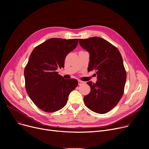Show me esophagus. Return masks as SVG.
<instances>
[{
  "label": "esophagus",
  "mask_w": 149,
  "mask_h": 149,
  "mask_svg": "<svg viewBox=\"0 0 149 149\" xmlns=\"http://www.w3.org/2000/svg\"><path fill=\"white\" fill-rule=\"evenodd\" d=\"M83 84H84V81H81V80H79V86L83 85Z\"/></svg>",
  "instance_id": "obj_1"
}]
</instances>
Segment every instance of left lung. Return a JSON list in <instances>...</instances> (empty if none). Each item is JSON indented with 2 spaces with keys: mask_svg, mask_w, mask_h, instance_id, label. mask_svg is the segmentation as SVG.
<instances>
[{
  "mask_svg": "<svg viewBox=\"0 0 149 149\" xmlns=\"http://www.w3.org/2000/svg\"><path fill=\"white\" fill-rule=\"evenodd\" d=\"M79 44L89 53L88 69L95 70L97 76L95 83H87L91 92L84 97V102L93 112L106 113L123 95L127 75L122 56L115 46L101 37L79 39Z\"/></svg>",
  "mask_w": 149,
  "mask_h": 149,
  "instance_id": "8db88e82",
  "label": "left lung"
}]
</instances>
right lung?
<instances>
[{
	"label": "right lung",
	"mask_w": 149,
	"mask_h": 149,
	"mask_svg": "<svg viewBox=\"0 0 149 149\" xmlns=\"http://www.w3.org/2000/svg\"><path fill=\"white\" fill-rule=\"evenodd\" d=\"M77 38H51L36 46L25 68V88L31 100L41 110L56 112L63 107L78 81L65 79L58 74L64 68L67 55L78 45Z\"/></svg>",
	"instance_id": "right-lung-1"
}]
</instances>
